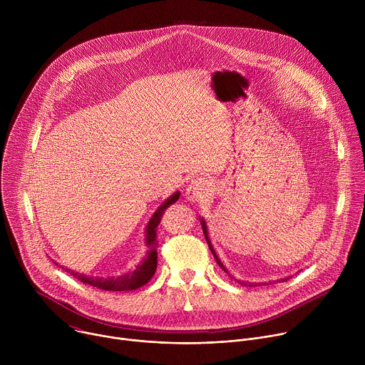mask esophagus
Here are the masks:
<instances>
[{
    "label": "esophagus",
    "instance_id": "34e87169",
    "mask_svg": "<svg viewBox=\"0 0 365 365\" xmlns=\"http://www.w3.org/2000/svg\"><path fill=\"white\" fill-rule=\"evenodd\" d=\"M207 193H210V183H207V180H205L203 178L193 179L187 185V189H186V196L192 202L205 199L207 196Z\"/></svg>",
    "mask_w": 365,
    "mask_h": 365
}]
</instances>
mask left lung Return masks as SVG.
<instances>
[{
  "mask_svg": "<svg viewBox=\"0 0 365 365\" xmlns=\"http://www.w3.org/2000/svg\"><path fill=\"white\" fill-rule=\"evenodd\" d=\"M200 224H202V230H203L205 238H206V241H207V245H210V248H211V251H212V254H214V257H215V259H217L218 266H220V267H221L224 272H227V269H225V267H224V264L221 263V259L217 257V252L214 251V248H212V245H211V241H210V238H207V231H206V225H205V221H203V220H200ZM227 273H228V272H227ZM284 280H287V279H284ZM284 280H283V282H284ZM238 283H241V282H238ZM241 284H242V286H254L252 283H244V282H242Z\"/></svg>",
  "mask_w": 365,
  "mask_h": 365,
  "instance_id": "1",
  "label": "left lung"
}]
</instances>
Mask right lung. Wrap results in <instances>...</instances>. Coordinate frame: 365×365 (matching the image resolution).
I'll return each instance as SVG.
<instances>
[{
    "instance_id": "obj_1",
    "label": "right lung",
    "mask_w": 365,
    "mask_h": 365,
    "mask_svg": "<svg viewBox=\"0 0 365 365\" xmlns=\"http://www.w3.org/2000/svg\"><path fill=\"white\" fill-rule=\"evenodd\" d=\"M180 193L176 192L172 195L163 205L159 206V210L154 212L151 217L148 225H147V232H145V244L148 247L147 257L143 259V263L137 266V269L131 273L118 276V277H108V279H98V277H88L79 273H75L69 269H66L68 273H71L73 277L78 280L88 283L93 287L103 289V290H111V292H125V290H135L141 286H144L155 273V269H158V225L162 221V217L168 207L175 203L179 199Z\"/></svg>"
}]
</instances>
